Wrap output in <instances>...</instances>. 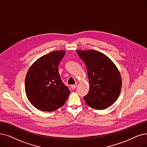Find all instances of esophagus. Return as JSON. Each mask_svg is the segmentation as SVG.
I'll use <instances>...</instances> for the list:
<instances>
[{
    "mask_svg": "<svg viewBox=\"0 0 147 147\" xmlns=\"http://www.w3.org/2000/svg\"><path fill=\"white\" fill-rule=\"evenodd\" d=\"M77 86L76 85V84H73V85H71V88H72V89H75V88L77 87Z\"/></svg>",
    "mask_w": 147,
    "mask_h": 147,
    "instance_id": "34e87169",
    "label": "esophagus"
}]
</instances>
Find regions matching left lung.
Masks as SVG:
<instances>
[{
    "instance_id": "8db88e82",
    "label": "left lung",
    "mask_w": 147,
    "mask_h": 147,
    "mask_svg": "<svg viewBox=\"0 0 147 147\" xmlns=\"http://www.w3.org/2000/svg\"><path fill=\"white\" fill-rule=\"evenodd\" d=\"M84 62L90 89L84 97L87 105L96 110H103L112 105L119 97L122 78L118 69L110 58L95 50H77Z\"/></svg>"
}]
</instances>
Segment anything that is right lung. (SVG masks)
<instances>
[{
	"label": "right lung",
	"instance_id": "right-lung-1",
	"mask_svg": "<svg viewBox=\"0 0 147 147\" xmlns=\"http://www.w3.org/2000/svg\"><path fill=\"white\" fill-rule=\"evenodd\" d=\"M65 51H57L40 57L29 68L25 77V92L36 109L52 111L60 108L69 95L58 72V64Z\"/></svg>",
	"mask_w": 147,
	"mask_h": 147
}]
</instances>
